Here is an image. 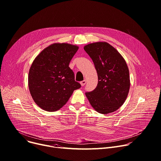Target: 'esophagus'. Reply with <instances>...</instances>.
Returning <instances> with one entry per match:
<instances>
[{"instance_id": "esophagus-1", "label": "esophagus", "mask_w": 161, "mask_h": 161, "mask_svg": "<svg viewBox=\"0 0 161 161\" xmlns=\"http://www.w3.org/2000/svg\"><path fill=\"white\" fill-rule=\"evenodd\" d=\"M80 84H81V86H84V85L86 84V80H83V81H81V82H80Z\"/></svg>"}]
</instances>
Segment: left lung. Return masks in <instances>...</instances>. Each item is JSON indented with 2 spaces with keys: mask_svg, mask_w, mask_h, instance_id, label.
<instances>
[{
  "mask_svg": "<svg viewBox=\"0 0 161 161\" xmlns=\"http://www.w3.org/2000/svg\"><path fill=\"white\" fill-rule=\"evenodd\" d=\"M92 60L98 76L96 88L85 95L92 108L108 114L123 105L130 88L129 71L120 53L106 42L90 43L84 47Z\"/></svg>",
  "mask_w": 161,
  "mask_h": 161,
  "instance_id": "left-lung-1",
  "label": "left lung"
}]
</instances>
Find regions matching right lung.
I'll use <instances>...</instances> for the list:
<instances>
[{"mask_svg": "<svg viewBox=\"0 0 161 161\" xmlns=\"http://www.w3.org/2000/svg\"><path fill=\"white\" fill-rule=\"evenodd\" d=\"M78 48L68 43H53L34 60L29 73V88L33 100L41 109L58 110L74 90L81 87L69 67Z\"/></svg>", "mask_w": 161, "mask_h": 161, "instance_id": "obj_1", "label": "right lung"}]
</instances>
